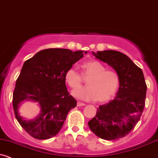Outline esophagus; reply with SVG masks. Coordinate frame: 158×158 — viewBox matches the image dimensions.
Wrapping results in <instances>:
<instances>
[{
    "label": "esophagus",
    "mask_w": 158,
    "mask_h": 158,
    "mask_svg": "<svg viewBox=\"0 0 158 158\" xmlns=\"http://www.w3.org/2000/svg\"><path fill=\"white\" fill-rule=\"evenodd\" d=\"M77 106H78V107H81V106H85V104L80 102V101H78V102H77Z\"/></svg>",
    "instance_id": "esophagus-1"
}]
</instances>
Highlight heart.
<instances>
[{"mask_svg": "<svg viewBox=\"0 0 158 158\" xmlns=\"http://www.w3.org/2000/svg\"><path fill=\"white\" fill-rule=\"evenodd\" d=\"M82 74L90 77L87 81L88 85L78 87L83 81V77L77 66H71L65 73V79L69 87H78L73 91V95L80 100L90 101L97 99L104 102L110 100L119 88V76L117 73L107 70L106 66L98 61L85 63Z\"/></svg>", "mask_w": 158, "mask_h": 158, "instance_id": "1", "label": "heart"}]
</instances>
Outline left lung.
<instances>
[{
	"label": "left lung",
	"mask_w": 158,
	"mask_h": 158,
	"mask_svg": "<svg viewBox=\"0 0 158 158\" xmlns=\"http://www.w3.org/2000/svg\"><path fill=\"white\" fill-rule=\"evenodd\" d=\"M92 53L115 69L119 76V88L117 97L100 105L95 117L88 124L101 139L115 140L123 138L134 129L144 110L147 85L143 72L119 51L107 50Z\"/></svg>",
	"instance_id": "1"
}]
</instances>
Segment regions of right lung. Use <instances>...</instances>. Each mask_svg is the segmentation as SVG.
<instances>
[{
    "mask_svg": "<svg viewBox=\"0 0 158 158\" xmlns=\"http://www.w3.org/2000/svg\"><path fill=\"white\" fill-rule=\"evenodd\" d=\"M82 57L83 51L49 48L25 61L13 91V107L19 123L35 139L55 136L69 111L76 106V99L66 89L65 73ZM25 100L35 101L41 108L40 115L31 121L24 120L18 112Z\"/></svg>",
    "mask_w": 158,
    "mask_h": 158,
    "instance_id": "obj_1",
    "label": "right lung"
}]
</instances>
